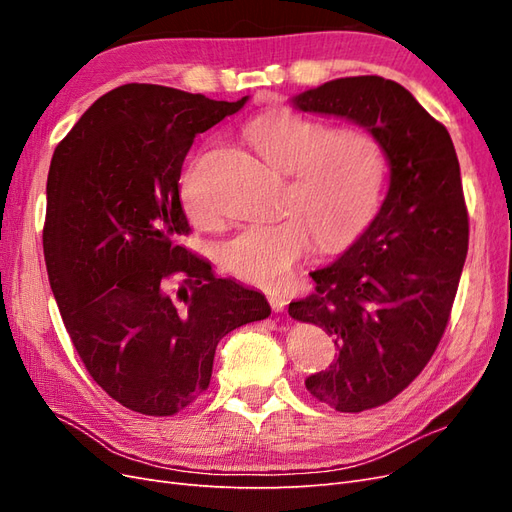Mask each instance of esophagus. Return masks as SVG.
Here are the masks:
<instances>
[{
	"label": "esophagus",
	"mask_w": 512,
	"mask_h": 512,
	"mask_svg": "<svg viewBox=\"0 0 512 512\" xmlns=\"http://www.w3.org/2000/svg\"><path fill=\"white\" fill-rule=\"evenodd\" d=\"M269 303L273 307V312H284L286 305H288L286 297H282V294H269Z\"/></svg>",
	"instance_id": "obj_1"
}]
</instances>
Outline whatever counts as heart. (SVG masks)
Here are the masks:
<instances>
[{
    "label": "heart",
    "instance_id": "obj_1",
    "mask_svg": "<svg viewBox=\"0 0 512 512\" xmlns=\"http://www.w3.org/2000/svg\"><path fill=\"white\" fill-rule=\"evenodd\" d=\"M245 136L271 166L290 175L284 203L290 215L237 230L220 245V262L247 284L282 290L312 252L314 237L322 247H339L367 224L378 205L384 153L367 130H331L292 111L254 119ZM183 205L194 218H209L192 177L183 185Z\"/></svg>",
    "mask_w": 512,
    "mask_h": 512
}]
</instances>
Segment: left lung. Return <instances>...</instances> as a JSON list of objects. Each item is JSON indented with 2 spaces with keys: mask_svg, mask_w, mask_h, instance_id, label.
Segmentation results:
<instances>
[{
  "mask_svg": "<svg viewBox=\"0 0 512 512\" xmlns=\"http://www.w3.org/2000/svg\"><path fill=\"white\" fill-rule=\"evenodd\" d=\"M290 104L365 128L391 168L376 218L329 267L309 273L314 294L288 305L337 348L329 369L305 378L307 391L339 412H363L421 374L451 316L470 232L459 160L442 123L382 76L335 79Z\"/></svg>",
  "mask_w": 512,
  "mask_h": 512,
  "instance_id": "left-lung-1",
  "label": "left lung"
}]
</instances>
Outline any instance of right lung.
I'll use <instances>...</instances> for the list:
<instances>
[{"label":"right lung","instance_id":"right-lung-1","mask_svg":"<svg viewBox=\"0 0 512 512\" xmlns=\"http://www.w3.org/2000/svg\"><path fill=\"white\" fill-rule=\"evenodd\" d=\"M247 100L121 85L53 153L42 235L51 290L89 376L134 412L188 408L207 391L220 339L271 314L265 294L215 277L179 243L194 136Z\"/></svg>","mask_w":512,"mask_h":512}]
</instances>
